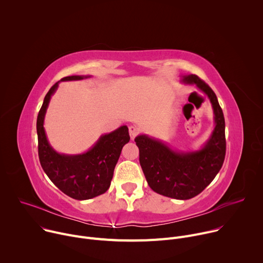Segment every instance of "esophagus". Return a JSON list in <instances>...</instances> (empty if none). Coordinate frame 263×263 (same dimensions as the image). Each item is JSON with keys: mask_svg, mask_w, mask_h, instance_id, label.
Listing matches in <instances>:
<instances>
[{"mask_svg": "<svg viewBox=\"0 0 263 263\" xmlns=\"http://www.w3.org/2000/svg\"><path fill=\"white\" fill-rule=\"evenodd\" d=\"M129 133H130L131 139H134L136 137V135L139 133V129L136 126H130L129 127Z\"/></svg>", "mask_w": 263, "mask_h": 263, "instance_id": "34e87169", "label": "esophagus"}]
</instances>
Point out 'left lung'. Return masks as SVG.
<instances>
[{"mask_svg": "<svg viewBox=\"0 0 263 263\" xmlns=\"http://www.w3.org/2000/svg\"><path fill=\"white\" fill-rule=\"evenodd\" d=\"M182 81L196 84L209 98L214 114V130L196 152H176L162 141L138 135L139 163L151 189L162 196L189 200L201 194L222 166L226 155L224 118L214 91L197 74H186Z\"/></svg>", "mask_w": 263, "mask_h": 263, "instance_id": "left-lung-1", "label": "left lung"}]
</instances>
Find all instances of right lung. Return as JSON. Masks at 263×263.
<instances>
[{"label": "right lung", "mask_w": 263, "mask_h": 263, "mask_svg": "<svg viewBox=\"0 0 263 263\" xmlns=\"http://www.w3.org/2000/svg\"><path fill=\"white\" fill-rule=\"evenodd\" d=\"M88 77L68 76L61 81L82 80ZM58 83H55L46 95L37 117L40 161L47 176L63 194L74 200L92 199L109 189L122 148L130 140L128 127L122 126L114 132L102 135L86 153L79 155L57 153L48 141L44 121Z\"/></svg>", "instance_id": "add662e5"}]
</instances>
